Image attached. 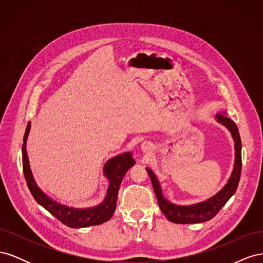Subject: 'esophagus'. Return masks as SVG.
<instances>
[{
	"mask_svg": "<svg viewBox=\"0 0 263 263\" xmlns=\"http://www.w3.org/2000/svg\"><path fill=\"white\" fill-rule=\"evenodd\" d=\"M141 149H142V151H149L150 149H151V147H150V145L149 144H147V142H144V144L141 145Z\"/></svg>",
	"mask_w": 263,
	"mask_h": 263,
	"instance_id": "obj_1",
	"label": "esophagus"
}]
</instances>
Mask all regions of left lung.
<instances>
[{
    "label": "left lung",
    "mask_w": 263,
    "mask_h": 263,
    "mask_svg": "<svg viewBox=\"0 0 263 263\" xmlns=\"http://www.w3.org/2000/svg\"><path fill=\"white\" fill-rule=\"evenodd\" d=\"M216 121L222 126H225L230 132L235 142L234 169L225 186L218 193L208 198V200L192 205L173 204L163 196L160 183H159L153 170L146 168L151 182H153L159 208L165 215V217L172 222H177V224H197V222H204L212 219L214 216H216L217 213L227 203L229 198L235 194L238 187L241 173V140L239 132H238V127L234 121L224 115L217 114Z\"/></svg>",
    "instance_id": "1"
}]
</instances>
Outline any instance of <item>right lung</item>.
<instances>
[{
	"mask_svg": "<svg viewBox=\"0 0 263 263\" xmlns=\"http://www.w3.org/2000/svg\"><path fill=\"white\" fill-rule=\"evenodd\" d=\"M30 130V122L27 124L25 135H24V144L22 146L23 151V171L25 176L28 189L31 195L34 196L36 202L42 205L45 210L59 219L62 224L71 228H84L89 226L100 225L110 219L116 210V202L118 190L121 186L123 178L126 172L135 164L133 155L125 153L116 157L110 158L105 162L103 173L108 180V187L104 201L97 206L85 209H77L72 206L63 205L57 201L52 200L43 190L37 185L33 173L30 170L28 156L26 151V142Z\"/></svg>",
	"mask_w": 263,
	"mask_h": 263,
	"instance_id": "add662e5",
	"label": "right lung"
}]
</instances>
